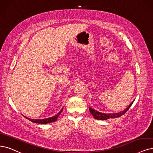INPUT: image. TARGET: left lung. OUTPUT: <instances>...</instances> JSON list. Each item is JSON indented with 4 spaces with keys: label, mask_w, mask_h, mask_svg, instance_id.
Returning a JSON list of instances; mask_svg holds the SVG:
<instances>
[{
    "label": "left lung",
    "mask_w": 153,
    "mask_h": 153,
    "mask_svg": "<svg viewBox=\"0 0 153 153\" xmlns=\"http://www.w3.org/2000/svg\"><path fill=\"white\" fill-rule=\"evenodd\" d=\"M134 102V101L132 102L130 104V105L127 107V108L124 110L123 111L120 112V113H117V114H103V113H101L99 111H97L94 110V109H92L91 108H89V111L91 112V114L93 115V117L95 118V119H98V120H107L109 119V118H117L119 117L122 115H123V114H125L126 113L127 111V110L130 108V107L131 106V105H132Z\"/></svg>",
    "instance_id": "8db88e82"
}]
</instances>
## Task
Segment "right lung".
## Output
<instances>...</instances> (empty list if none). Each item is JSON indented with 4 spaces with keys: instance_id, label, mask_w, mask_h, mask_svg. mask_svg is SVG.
Here are the masks:
<instances>
[{
    "instance_id": "add662e5",
    "label": "right lung",
    "mask_w": 153,
    "mask_h": 153,
    "mask_svg": "<svg viewBox=\"0 0 153 153\" xmlns=\"http://www.w3.org/2000/svg\"><path fill=\"white\" fill-rule=\"evenodd\" d=\"M64 108H62L57 114H56V115H55L54 117H50V118H44V119H31V118H27L26 117L27 119L29 120L30 121L32 122H35V123H44V124H47V123H51V122H53L55 121L56 120V119H57L58 117L60 115V114L62 113V110H63Z\"/></svg>"
}]
</instances>
